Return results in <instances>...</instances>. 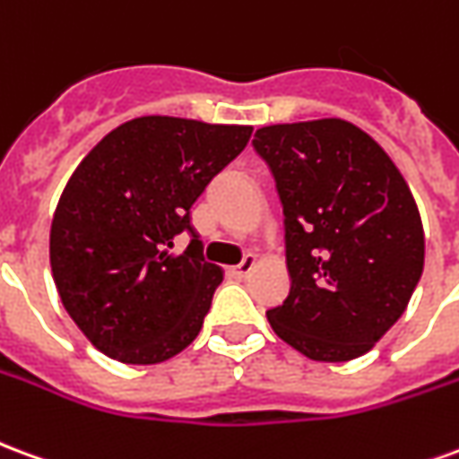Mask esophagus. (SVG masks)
<instances>
[{"label":"esophagus","mask_w":459,"mask_h":459,"mask_svg":"<svg viewBox=\"0 0 459 459\" xmlns=\"http://www.w3.org/2000/svg\"><path fill=\"white\" fill-rule=\"evenodd\" d=\"M255 268V255H246V258H243V263H240V265H236V268L230 270V273H233V278H238V280H243V278H248L250 275V270Z\"/></svg>","instance_id":"obj_1"}]
</instances>
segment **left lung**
I'll return each mask as SVG.
<instances>
[{"instance_id": "left-lung-1", "label": "left lung", "mask_w": 459, "mask_h": 459, "mask_svg": "<svg viewBox=\"0 0 459 459\" xmlns=\"http://www.w3.org/2000/svg\"><path fill=\"white\" fill-rule=\"evenodd\" d=\"M253 150L275 179L290 295L268 309L282 342L315 361L366 354L423 275L413 194L391 157L339 117L260 127Z\"/></svg>"}]
</instances>
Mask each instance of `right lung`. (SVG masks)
<instances>
[{"instance_id":"obj_1","label":"right lung","mask_w":459,"mask_h":459,"mask_svg":"<svg viewBox=\"0 0 459 459\" xmlns=\"http://www.w3.org/2000/svg\"><path fill=\"white\" fill-rule=\"evenodd\" d=\"M250 132L147 115L78 164L51 223V273L65 312L105 356L160 364L199 337L223 273L204 258L191 206ZM179 232L192 240L174 256Z\"/></svg>"}]
</instances>
